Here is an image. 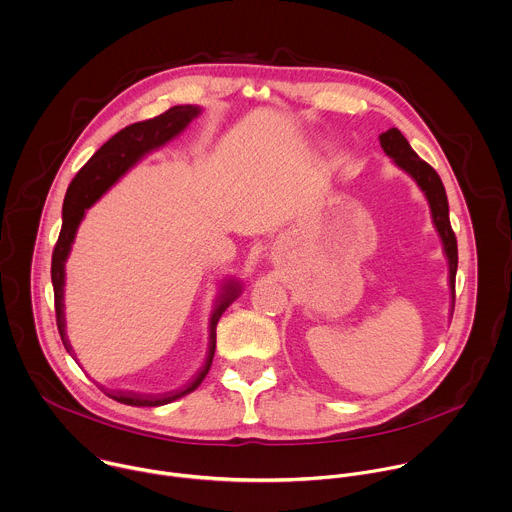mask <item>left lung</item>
<instances>
[{
    "mask_svg": "<svg viewBox=\"0 0 512 512\" xmlns=\"http://www.w3.org/2000/svg\"><path fill=\"white\" fill-rule=\"evenodd\" d=\"M379 141L383 151L393 159V163L399 169H403L409 177L415 179V183L419 185V189L425 193L429 201L433 225L441 237L443 253L449 263V287H451V303H453L451 307H455V277H457L459 253H457V237L453 233L451 219H449V201H447L445 185L439 173L413 151V147L397 127L381 133Z\"/></svg>",
    "mask_w": 512,
    "mask_h": 512,
    "instance_id": "left-lung-1",
    "label": "left lung"
}]
</instances>
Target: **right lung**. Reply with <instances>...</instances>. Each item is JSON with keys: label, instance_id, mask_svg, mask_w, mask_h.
<instances>
[{"label": "right lung", "instance_id": "obj_1", "mask_svg": "<svg viewBox=\"0 0 512 512\" xmlns=\"http://www.w3.org/2000/svg\"><path fill=\"white\" fill-rule=\"evenodd\" d=\"M201 113L199 105H175L167 109L165 113L139 121L133 125H127L119 133H115L107 143H103L93 157L77 171L73 181L67 187L65 199H63V225L59 239L53 249L51 257V283H53V295H55V315H57V329L63 341L65 351L75 359L73 349L69 345L67 333H65V305H63V291H65V261L71 253V245L75 241V233L79 223L85 217V211L111 187L115 185L139 159H143L147 153L159 149L173 137H177L197 115ZM243 285L237 279H225L217 299L215 307L209 319V353L205 359V365L201 371L189 381L185 387L169 393L149 395V393H133V391H107L99 387L107 397L115 399L117 403L131 405V407H161L167 403H173L189 393H193L209 373V367L213 363L215 355V327L225 313V309L241 295ZM77 361V359H75Z\"/></svg>", "mask_w": 512, "mask_h": 512}]
</instances>
